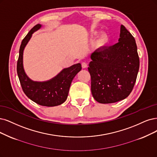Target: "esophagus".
Listing matches in <instances>:
<instances>
[{"mask_svg":"<svg viewBox=\"0 0 157 157\" xmlns=\"http://www.w3.org/2000/svg\"><path fill=\"white\" fill-rule=\"evenodd\" d=\"M82 66L83 68H86V67H87V63H86L85 62H83L82 63Z\"/></svg>","mask_w":157,"mask_h":157,"instance_id":"34e87169","label":"esophagus"}]
</instances>
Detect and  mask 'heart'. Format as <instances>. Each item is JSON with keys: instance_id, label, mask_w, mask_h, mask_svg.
<instances>
[{"instance_id": "b5f03b06", "label": "heart", "mask_w": 157, "mask_h": 157, "mask_svg": "<svg viewBox=\"0 0 157 157\" xmlns=\"http://www.w3.org/2000/svg\"><path fill=\"white\" fill-rule=\"evenodd\" d=\"M96 34H97V32L96 31L92 32L90 33V37L94 36ZM109 37L106 33H100L99 36L96 37L95 40V42H94L95 48H96L98 50H101L103 48L109 43Z\"/></svg>"}]
</instances>
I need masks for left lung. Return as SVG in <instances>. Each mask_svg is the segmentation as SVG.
<instances>
[{
    "label": "left lung",
    "mask_w": 157,
    "mask_h": 157,
    "mask_svg": "<svg viewBox=\"0 0 157 157\" xmlns=\"http://www.w3.org/2000/svg\"><path fill=\"white\" fill-rule=\"evenodd\" d=\"M88 68L91 92L100 103L124 100L131 92L139 70V57L135 38L124 25L120 26L118 43L90 55Z\"/></svg>",
    "instance_id": "1"
}]
</instances>
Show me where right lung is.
<instances>
[{
    "mask_svg": "<svg viewBox=\"0 0 157 157\" xmlns=\"http://www.w3.org/2000/svg\"><path fill=\"white\" fill-rule=\"evenodd\" d=\"M41 27L42 25L40 24L35 26L22 40L19 49L17 71L22 89L28 98L40 105L54 107L61 105L67 99L71 83L74 78L82 70V65L78 63L63 68L56 76L44 82H37L29 78L23 65V53L33 33Z\"/></svg>",
    "mask_w": 157,
    "mask_h": 157,
    "instance_id": "1",
    "label": "right lung"
}]
</instances>
